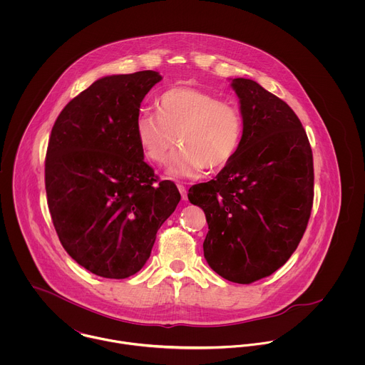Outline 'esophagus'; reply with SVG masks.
Here are the masks:
<instances>
[{"label": "esophagus", "mask_w": 365, "mask_h": 365, "mask_svg": "<svg viewBox=\"0 0 365 365\" xmlns=\"http://www.w3.org/2000/svg\"><path fill=\"white\" fill-rule=\"evenodd\" d=\"M177 187H178V191L181 194V198L185 201L187 200V188L182 184H177Z\"/></svg>", "instance_id": "1"}]
</instances>
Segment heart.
Masks as SVG:
<instances>
[{"label": "heart", "instance_id": "1", "mask_svg": "<svg viewBox=\"0 0 365 365\" xmlns=\"http://www.w3.org/2000/svg\"><path fill=\"white\" fill-rule=\"evenodd\" d=\"M158 112L142 110L135 123L145 156L164 164L177 142L182 146L171 158L168 173L197 177L205 167L226 165L237 153L245 118L242 109L208 91L191 87L171 88L157 100Z\"/></svg>", "mask_w": 365, "mask_h": 365}]
</instances>
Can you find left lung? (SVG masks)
<instances>
[{"label": "left lung", "instance_id": "left-lung-1", "mask_svg": "<svg viewBox=\"0 0 365 365\" xmlns=\"http://www.w3.org/2000/svg\"><path fill=\"white\" fill-rule=\"evenodd\" d=\"M245 132L235 157L215 180L192 185L204 209V256L227 281L252 284L297 250L313 205V156L291 106L249 78H235Z\"/></svg>", "mask_w": 365, "mask_h": 365}]
</instances>
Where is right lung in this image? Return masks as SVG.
I'll list each match as a JSON object with an SVG mask.
<instances>
[{
    "mask_svg": "<svg viewBox=\"0 0 365 365\" xmlns=\"http://www.w3.org/2000/svg\"><path fill=\"white\" fill-rule=\"evenodd\" d=\"M157 71L106 76L63 108L49 138L45 185L53 226L73 260L122 279L150 257L181 195L160 181L136 138L140 103Z\"/></svg>",
    "mask_w": 365,
    "mask_h": 365,
    "instance_id": "add662e5",
    "label": "right lung"
}]
</instances>
